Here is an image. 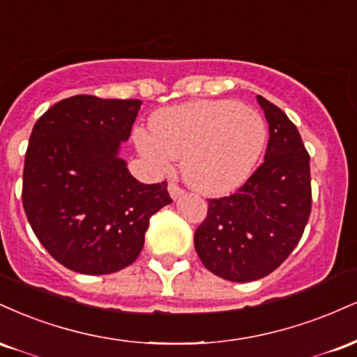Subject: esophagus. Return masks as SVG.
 I'll return each mask as SVG.
<instances>
[{
    "mask_svg": "<svg viewBox=\"0 0 357 357\" xmlns=\"http://www.w3.org/2000/svg\"><path fill=\"white\" fill-rule=\"evenodd\" d=\"M167 191H169V196H171V198H173V199L181 198V196L184 195V191H183L181 188H179L176 183H169V186H167Z\"/></svg>",
    "mask_w": 357,
    "mask_h": 357,
    "instance_id": "1",
    "label": "esophagus"
}]
</instances>
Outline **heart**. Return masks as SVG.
Wrapping results in <instances>:
<instances>
[{
    "label": "heart",
    "mask_w": 357,
    "mask_h": 357,
    "mask_svg": "<svg viewBox=\"0 0 357 357\" xmlns=\"http://www.w3.org/2000/svg\"><path fill=\"white\" fill-rule=\"evenodd\" d=\"M153 130L137 129V151L159 173L183 159L181 173L195 191L220 196L252 176L268 130L257 110L236 100H196L154 114Z\"/></svg>",
    "instance_id": "obj_1"
}]
</instances>
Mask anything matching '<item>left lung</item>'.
<instances>
[{
    "label": "left lung",
    "mask_w": 357,
    "mask_h": 357,
    "mask_svg": "<svg viewBox=\"0 0 357 357\" xmlns=\"http://www.w3.org/2000/svg\"><path fill=\"white\" fill-rule=\"evenodd\" d=\"M268 122L265 161L235 195L208 199L195 248L210 272L230 282L272 273L297 247L310 215V166L294 122L257 96Z\"/></svg>",
    "instance_id": "8db88e82"
}]
</instances>
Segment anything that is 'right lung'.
<instances>
[{
    "instance_id": "obj_1",
    "label": "right lung",
    "mask_w": 357,
    "mask_h": 357,
    "mask_svg": "<svg viewBox=\"0 0 357 357\" xmlns=\"http://www.w3.org/2000/svg\"><path fill=\"white\" fill-rule=\"evenodd\" d=\"M141 100L75 96L36 121L23 169V208L63 267L105 275L129 267L149 218L173 203L167 183L142 184L119 155Z\"/></svg>"
}]
</instances>
